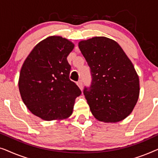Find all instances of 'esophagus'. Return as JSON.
I'll use <instances>...</instances> for the list:
<instances>
[{
	"label": "esophagus",
	"mask_w": 158,
	"mask_h": 158,
	"mask_svg": "<svg viewBox=\"0 0 158 158\" xmlns=\"http://www.w3.org/2000/svg\"><path fill=\"white\" fill-rule=\"evenodd\" d=\"M77 85L78 87L80 88V89L82 90V88H83V82H82L81 80H80V81L77 82Z\"/></svg>",
	"instance_id": "esophagus-1"
}]
</instances>
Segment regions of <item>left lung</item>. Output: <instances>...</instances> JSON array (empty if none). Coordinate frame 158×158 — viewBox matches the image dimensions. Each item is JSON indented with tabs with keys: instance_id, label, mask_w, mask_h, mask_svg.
<instances>
[{
	"instance_id": "left-lung-1",
	"label": "left lung",
	"mask_w": 158,
	"mask_h": 158,
	"mask_svg": "<svg viewBox=\"0 0 158 158\" xmlns=\"http://www.w3.org/2000/svg\"><path fill=\"white\" fill-rule=\"evenodd\" d=\"M90 68L91 85L83 94L100 122L116 123L133 111L139 95V80L132 62L116 41L95 36L78 43Z\"/></svg>"
}]
</instances>
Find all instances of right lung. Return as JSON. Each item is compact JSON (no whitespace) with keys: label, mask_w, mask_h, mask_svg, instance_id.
<instances>
[{"label":"right lung","mask_w":158,"mask_h":158,"mask_svg":"<svg viewBox=\"0 0 158 158\" xmlns=\"http://www.w3.org/2000/svg\"><path fill=\"white\" fill-rule=\"evenodd\" d=\"M74 46L62 36H49L34 47L21 67V98L28 109L43 120L68 118L81 94L69 77L71 67L67 57Z\"/></svg>","instance_id":"right-lung-1"}]
</instances>
